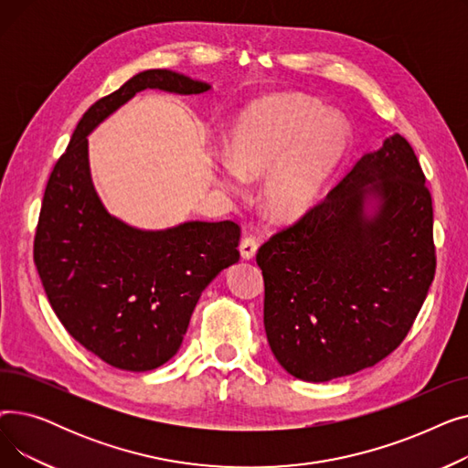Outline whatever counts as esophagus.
<instances>
[{
    "label": "esophagus",
    "instance_id": "esophagus-1",
    "mask_svg": "<svg viewBox=\"0 0 468 468\" xmlns=\"http://www.w3.org/2000/svg\"><path fill=\"white\" fill-rule=\"evenodd\" d=\"M239 250H240V256H242L244 260H252V258L256 256V252H258V239L252 237V235L244 237V239L240 240Z\"/></svg>",
    "mask_w": 468,
    "mask_h": 468
}]
</instances>
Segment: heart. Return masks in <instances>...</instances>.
<instances>
[{"label": "heart", "instance_id": "1", "mask_svg": "<svg viewBox=\"0 0 468 468\" xmlns=\"http://www.w3.org/2000/svg\"><path fill=\"white\" fill-rule=\"evenodd\" d=\"M349 145L339 115L302 94L267 96L250 106L229 136V159L221 180L239 187L242 178L267 175L261 201L273 219L290 221L309 212Z\"/></svg>", "mask_w": 468, "mask_h": 468}]
</instances>
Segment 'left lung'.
<instances>
[{
	"label": "left lung",
	"mask_w": 468,
	"mask_h": 468,
	"mask_svg": "<svg viewBox=\"0 0 468 468\" xmlns=\"http://www.w3.org/2000/svg\"><path fill=\"white\" fill-rule=\"evenodd\" d=\"M256 261L267 341L288 374L321 383L388 356L436 271L432 197L410 142L392 134L362 155L324 201L263 242Z\"/></svg>",
	"instance_id": "obj_1"
}]
</instances>
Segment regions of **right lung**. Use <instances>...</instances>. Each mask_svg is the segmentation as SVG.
I'll return each mask as SVG.
<instances>
[{"label": "right lung", "instance_id": "obj_1", "mask_svg": "<svg viewBox=\"0 0 468 468\" xmlns=\"http://www.w3.org/2000/svg\"><path fill=\"white\" fill-rule=\"evenodd\" d=\"M144 89L201 94L210 85L145 69L96 101L48 176L34 239L37 273L62 326L127 372L154 370L176 355L201 292L240 258V228L231 219L142 231L98 199L87 134Z\"/></svg>", "mask_w": 468, "mask_h": 468}]
</instances>
